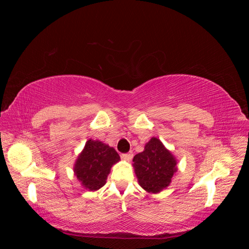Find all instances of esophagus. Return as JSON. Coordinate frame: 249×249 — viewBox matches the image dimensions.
<instances>
[{
    "label": "esophagus",
    "instance_id": "1",
    "mask_svg": "<svg viewBox=\"0 0 249 249\" xmlns=\"http://www.w3.org/2000/svg\"><path fill=\"white\" fill-rule=\"evenodd\" d=\"M133 158L132 153H126V154H122V159L124 161H131Z\"/></svg>",
    "mask_w": 249,
    "mask_h": 249
}]
</instances>
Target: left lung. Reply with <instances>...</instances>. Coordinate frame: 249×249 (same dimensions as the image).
Listing matches in <instances>:
<instances>
[{
  "label": "left lung",
  "mask_w": 249,
  "mask_h": 249,
  "mask_svg": "<svg viewBox=\"0 0 249 249\" xmlns=\"http://www.w3.org/2000/svg\"><path fill=\"white\" fill-rule=\"evenodd\" d=\"M133 162L140 186L150 193L166 188L177 171L176 159L157 138L150 139L144 150L134 157Z\"/></svg>",
  "instance_id": "left-lung-1"
}]
</instances>
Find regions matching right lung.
I'll use <instances>...</instances> for the list:
<instances>
[{
    "label": "right lung",
    "mask_w": 249,
    "mask_h": 249,
    "mask_svg": "<svg viewBox=\"0 0 249 249\" xmlns=\"http://www.w3.org/2000/svg\"><path fill=\"white\" fill-rule=\"evenodd\" d=\"M119 160L114 148L90 139L74 164V173L86 189L99 190L106 184L112 165Z\"/></svg>",
    "instance_id": "obj_1"
}]
</instances>
